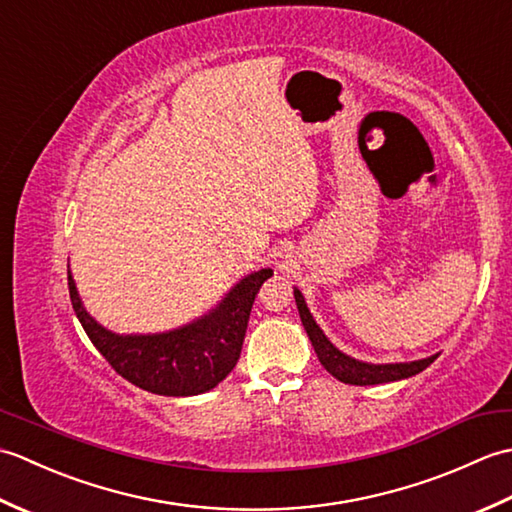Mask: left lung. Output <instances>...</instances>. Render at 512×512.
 I'll use <instances>...</instances> for the list:
<instances>
[{
  "label": "left lung",
  "instance_id": "left-lung-1",
  "mask_svg": "<svg viewBox=\"0 0 512 512\" xmlns=\"http://www.w3.org/2000/svg\"><path fill=\"white\" fill-rule=\"evenodd\" d=\"M295 301L299 308V317L303 328H306L314 352H317L321 365L328 369V372L341 380L345 385H380V383H391V380H402L409 376H416L422 369H427L433 361H436L438 354H433L429 358H422V361H413V363H391V365H369L361 363L356 358L345 356L343 352L336 350V347L325 339V334L321 328L314 323L312 314L303 301V295L295 288Z\"/></svg>",
  "mask_w": 512,
  "mask_h": 512
}]
</instances>
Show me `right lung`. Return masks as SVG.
<instances>
[{"mask_svg": "<svg viewBox=\"0 0 512 512\" xmlns=\"http://www.w3.org/2000/svg\"><path fill=\"white\" fill-rule=\"evenodd\" d=\"M270 268L244 277L211 314L180 330L121 336L96 323L68 273L72 308L96 350L129 383L158 396H198L231 374L248 328L250 308Z\"/></svg>", "mask_w": 512, "mask_h": 512, "instance_id": "add662e5", "label": "right lung"}]
</instances>
